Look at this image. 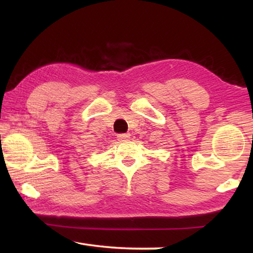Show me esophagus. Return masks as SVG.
<instances>
[{
	"label": "esophagus",
	"instance_id": "34e87169",
	"mask_svg": "<svg viewBox=\"0 0 253 253\" xmlns=\"http://www.w3.org/2000/svg\"><path fill=\"white\" fill-rule=\"evenodd\" d=\"M117 138L119 140H127L130 138V135L129 134H119V135H117Z\"/></svg>",
	"mask_w": 253,
	"mask_h": 253
}]
</instances>
